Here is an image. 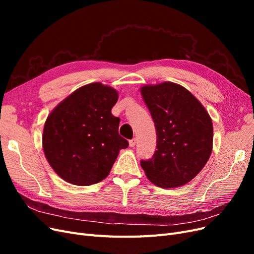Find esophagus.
I'll list each match as a JSON object with an SVG mask.
<instances>
[{"label": "esophagus", "instance_id": "1", "mask_svg": "<svg viewBox=\"0 0 254 254\" xmlns=\"http://www.w3.org/2000/svg\"><path fill=\"white\" fill-rule=\"evenodd\" d=\"M135 144H136V139H135V137H133V139H131V140L129 141V146H130V147H134Z\"/></svg>", "mask_w": 254, "mask_h": 254}]
</instances>
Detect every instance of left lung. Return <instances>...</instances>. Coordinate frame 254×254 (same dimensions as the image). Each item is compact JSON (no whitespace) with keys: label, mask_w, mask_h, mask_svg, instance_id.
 I'll list each match as a JSON object with an SVG mask.
<instances>
[{"label":"left lung","mask_w":254,"mask_h":254,"mask_svg":"<svg viewBox=\"0 0 254 254\" xmlns=\"http://www.w3.org/2000/svg\"><path fill=\"white\" fill-rule=\"evenodd\" d=\"M157 131V150L142 160L157 187L179 188L197 176L212 153L213 124L201 103L180 84L165 81L141 88Z\"/></svg>","instance_id":"8db88e82"}]
</instances>
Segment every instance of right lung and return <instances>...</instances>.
I'll return each instance as SVG.
<instances>
[{
    "label": "right lung",
    "instance_id": "1",
    "mask_svg": "<svg viewBox=\"0 0 254 254\" xmlns=\"http://www.w3.org/2000/svg\"><path fill=\"white\" fill-rule=\"evenodd\" d=\"M119 93L101 82L86 84L64 99L45 121L42 145L56 174L75 186H91L109 175L128 141L111 113Z\"/></svg>",
    "mask_w": 254,
    "mask_h": 254
}]
</instances>
